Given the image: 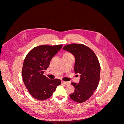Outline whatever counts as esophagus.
<instances>
[{"instance_id": "obj_1", "label": "esophagus", "mask_w": 124, "mask_h": 124, "mask_svg": "<svg viewBox=\"0 0 124 124\" xmlns=\"http://www.w3.org/2000/svg\"><path fill=\"white\" fill-rule=\"evenodd\" d=\"M62 84H64L67 85H68L70 84V82H66V81H62Z\"/></svg>"}]
</instances>
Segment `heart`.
<instances>
[{"mask_svg":"<svg viewBox=\"0 0 124 124\" xmlns=\"http://www.w3.org/2000/svg\"><path fill=\"white\" fill-rule=\"evenodd\" d=\"M63 55H67V56H69V55H72L70 53H65L64 54H63Z\"/></svg>","mask_w":124,"mask_h":124,"instance_id":"heart-1","label":"heart"}]
</instances>
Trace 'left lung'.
<instances>
[{
    "label": "left lung",
    "instance_id": "left-lung-1",
    "mask_svg": "<svg viewBox=\"0 0 124 124\" xmlns=\"http://www.w3.org/2000/svg\"><path fill=\"white\" fill-rule=\"evenodd\" d=\"M63 49L74 56V72L81 74L79 83H71L75 89L70 97L76 102H83L93 95L99 84L100 65L98 59L92 49L83 44H67Z\"/></svg>",
    "mask_w": 124,
    "mask_h": 124
}]
</instances>
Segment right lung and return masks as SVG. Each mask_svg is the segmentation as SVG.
<instances>
[{"instance_id":"1","label":"right lung","mask_w":124,"mask_h":124,"mask_svg":"<svg viewBox=\"0 0 124 124\" xmlns=\"http://www.w3.org/2000/svg\"><path fill=\"white\" fill-rule=\"evenodd\" d=\"M62 46V44L39 46L33 47L26 56L22 68V78L30 94L37 100L49 98L57 86L61 84L59 79H50L43 73L52 58Z\"/></svg>"}]
</instances>
